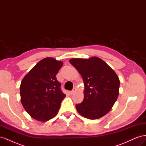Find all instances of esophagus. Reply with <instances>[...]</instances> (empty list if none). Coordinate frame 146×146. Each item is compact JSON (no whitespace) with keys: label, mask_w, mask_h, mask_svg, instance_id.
<instances>
[{"label":"esophagus","mask_w":146,"mask_h":146,"mask_svg":"<svg viewBox=\"0 0 146 146\" xmlns=\"http://www.w3.org/2000/svg\"><path fill=\"white\" fill-rule=\"evenodd\" d=\"M75 91H76V90H75V89H73L72 91H70L69 92V93H70V95H72V94H74Z\"/></svg>","instance_id":"34e87169"}]
</instances>
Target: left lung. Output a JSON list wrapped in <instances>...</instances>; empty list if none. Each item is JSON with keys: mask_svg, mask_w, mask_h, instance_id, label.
<instances>
[{"mask_svg": "<svg viewBox=\"0 0 146 146\" xmlns=\"http://www.w3.org/2000/svg\"><path fill=\"white\" fill-rule=\"evenodd\" d=\"M69 62L80 74L85 85L84 99L76 105L77 111L90 119L103 117L117 99L120 82L116 74L105 61L96 56L72 58Z\"/></svg>", "mask_w": 146, "mask_h": 146, "instance_id": "8db88e82", "label": "left lung"}]
</instances>
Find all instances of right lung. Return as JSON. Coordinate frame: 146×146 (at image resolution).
<instances>
[{"mask_svg": "<svg viewBox=\"0 0 146 146\" xmlns=\"http://www.w3.org/2000/svg\"><path fill=\"white\" fill-rule=\"evenodd\" d=\"M63 65L54 58H44L23 79L20 86L21 101L31 117L46 121L58 113L66 95L56 75Z\"/></svg>", "mask_w": 146, "mask_h": 146, "instance_id": "1", "label": "right lung"}]
</instances>
